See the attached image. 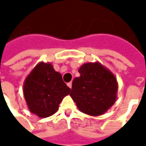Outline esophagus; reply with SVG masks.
Masks as SVG:
<instances>
[{"instance_id": "1", "label": "esophagus", "mask_w": 146, "mask_h": 146, "mask_svg": "<svg viewBox=\"0 0 146 146\" xmlns=\"http://www.w3.org/2000/svg\"><path fill=\"white\" fill-rule=\"evenodd\" d=\"M67 86H68V87H69L70 89L72 88V82L68 83V84H67Z\"/></svg>"}]
</instances>
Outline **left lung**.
I'll list each match as a JSON object with an SVG mask.
<instances>
[{"label":"left lung","instance_id":"left-lung-1","mask_svg":"<svg viewBox=\"0 0 146 146\" xmlns=\"http://www.w3.org/2000/svg\"><path fill=\"white\" fill-rule=\"evenodd\" d=\"M73 80L70 96L82 113L97 116L104 114L116 100L118 83L113 73L100 62H87Z\"/></svg>","mask_w":146,"mask_h":146}]
</instances>
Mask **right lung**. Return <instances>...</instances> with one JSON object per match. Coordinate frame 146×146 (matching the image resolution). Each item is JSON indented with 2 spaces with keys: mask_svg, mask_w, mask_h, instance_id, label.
Returning <instances> with one entry per match:
<instances>
[{
  "mask_svg": "<svg viewBox=\"0 0 146 146\" xmlns=\"http://www.w3.org/2000/svg\"><path fill=\"white\" fill-rule=\"evenodd\" d=\"M70 88L62 80V75L56 72L50 62H39L23 84V95L30 111L40 118L56 113Z\"/></svg>",
  "mask_w": 146,
  "mask_h": 146,
  "instance_id": "add662e5",
  "label": "right lung"
}]
</instances>
